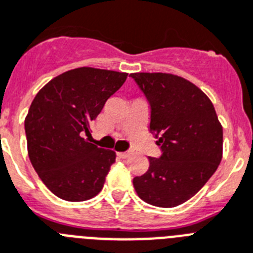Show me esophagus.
Instances as JSON below:
<instances>
[{
    "instance_id": "34e87169",
    "label": "esophagus",
    "mask_w": 253,
    "mask_h": 253,
    "mask_svg": "<svg viewBox=\"0 0 253 253\" xmlns=\"http://www.w3.org/2000/svg\"><path fill=\"white\" fill-rule=\"evenodd\" d=\"M117 156H118L120 159H127V157L130 156V153H128V152H118Z\"/></svg>"
}]
</instances>
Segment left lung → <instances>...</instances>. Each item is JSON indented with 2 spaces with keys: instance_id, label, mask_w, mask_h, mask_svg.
<instances>
[{
  "instance_id": "obj_1",
  "label": "left lung",
  "mask_w": 253,
  "mask_h": 253,
  "mask_svg": "<svg viewBox=\"0 0 253 253\" xmlns=\"http://www.w3.org/2000/svg\"><path fill=\"white\" fill-rule=\"evenodd\" d=\"M151 106L149 130L162 155L132 180L145 203L173 208L194 196L222 159V126L208 96L195 84L166 73L130 75Z\"/></svg>"
}]
</instances>
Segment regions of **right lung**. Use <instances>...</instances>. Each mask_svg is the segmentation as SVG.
Here are the masks:
<instances>
[{
	"label": "right lung",
	"mask_w": 253,
	"mask_h": 253,
	"mask_svg": "<svg viewBox=\"0 0 253 253\" xmlns=\"http://www.w3.org/2000/svg\"><path fill=\"white\" fill-rule=\"evenodd\" d=\"M126 78V73L79 67L55 77L35 96L24 121L28 156L59 199L84 201L102 190L116 152L84 135H91L89 123Z\"/></svg>",
	"instance_id": "add662e5"
}]
</instances>
